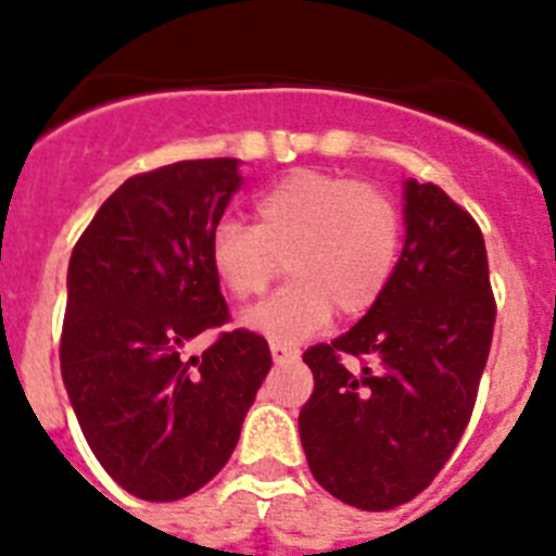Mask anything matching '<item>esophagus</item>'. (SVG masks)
Returning <instances> with one entry per match:
<instances>
[{"instance_id":"34e87169","label":"esophagus","mask_w":556,"mask_h":556,"mask_svg":"<svg viewBox=\"0 0 556 556\" xmlns=\"http://www.w3.org/2000/svg\"><path fill=\"white\" fill-rule=\"evenodd\" d=\"M269 353H273L275 362H292V358H298V351L283 345V342H269Z\"/></svg>"}]
</instances>
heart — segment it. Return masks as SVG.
Here are the masks:
<instances>
[{"label": "heart", "instance_id": "obj_1", "mask_svg": "<svg viewBox=\"0 0 556 556\" xmlns=\"http://www.w3.org/2000/svg\"><path fill=\"white\" fill-rule=\"evenodd\" d=\"M404 219L384 189L348 175L298 169L255 200V225L223 219L211 233V267L236 301L262 298L287 273L292 281L244 317L273 339L312 337L331 320L370 312L390 287Z\"/></svg>", "mask_w": 556, "mask_h": 556}]
</instances>
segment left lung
I'll return each instance as SVG.
<instances>
[{"mask_svg": "<svg viewBox=\"0 0 556 556\" xmlns=\"http://www.w3.org/2000/svg\"><path fill=\"white\" fill-rule=\"evenodd\" d=\"M406 242L381 301L303 362L298 426L333 498L384 513L445 468L473 415L495 326L479 223L434 184H406Z\"/></svg>", "mask_w": 556, "mask_h": 556, "instance_id": "8db88e82", "label": "left lung"}]
</instances>
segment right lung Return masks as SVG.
<instances>
[{
    "instance_id": "1",
    "label": "right lung",
    "mask_w": 556,
    "mask_h": 556,
    "mask_svg": "<svg viewBox=\"0 0 556 556\" xmlns=\"http://www.w3.org/2000/svg\"><path fill=\"white\" fill-rule=\"evenodd\" d=\"M236 159L178 161L127 178L72 250L61 372L88 445L136 498L178 501L233 454L269 372L267 339L230 320L211 233L242 186Z\"/></svg>"
}]
</instances>
